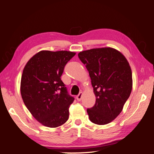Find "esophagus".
Listing matches in <instances>:
<instances>
[{"label":"esophagus","mask_w":154,"mask_h":154,"mask_svg":"<svg viewBox=\"0 0 154 154\" xmlns=\"http://www.w3.org/2000/svg\"><path fill=\"white\" fill-rule=\"evenodd\" d=\"M82 96H83V93L82 92H80L79 93V95H77V97H76V99H77V101H80L81 100V98H82Z\"/></svg>","instance_id":"34e87169"}]
</instances>
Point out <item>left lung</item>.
<instances>
[{
	"label": "left lung",
	"instance_id": "obj_1",
	"mask_svg": "<svg viewBox=\"0 0 154 154\" xmlns=\"http://www.w3.org/2000/svg\"><path fill=\"white\" fill-rule=\"evenodd\" d=\"M89 71L95 104L87 109L90 121L97 125L112 122L122 112L131 94L132 73L124 55L110 47L81 51L78 54Z\"/></svg>",
	"mask_w": 154,
	"mask_h": 154
}]
</instances>
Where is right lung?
Wrapping results in <instances>:
<instances>
[{
    "instance_id": "right-lung-1",
    "label": "right lung",
    "mask_w": 154,
    "mask_h": 154,
    "mask_svg": "<svg viewBox=\"0 0 154 154\" xmlns=\"http://www.w3.org/2000/svg\"><path fill=\"white\" fill-rule=\"evenodd\" d=\"M75 53L41 51L27 62L20 81L24 103L32 116L45 126L57 128L69 119L74 97L61 79L65 66Z\"/></svg>"
}]
</instances>
